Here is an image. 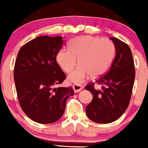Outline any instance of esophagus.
Returning <instances> with one entry per match:
<instances>
[{"label":"esophagus","instance_id":"34e87169","mask_svg":"<svg viewBox=\"0 0 148 148\" xmlns=\"http://www.w3.org/2000/svg\"><path fill=\"white\" fill-rule=\"evenodd\" d=\"M83 88H84L83 86L79 85V84H74V85H73V89H74V92H80Z\"/></svg>","mask_w":148,"mask_h":148}]
</instances>
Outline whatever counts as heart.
<instances>
[{
	"instance_id": "heart-1",
	"label": "heart",
	"mask_w": 148,
	"mask_h": 148,
	"mask_svg": "<svg viewBox=\"0 0 148 148\" xmlns=\"http://www.w3.org/2000/svg\"><path fill=\"white\" fill-rule=\"evenodd\" d=\"M114 54L115 46L111 40L90 35L80 36L71 40L68 50H61L58 53L57 61L67 74L74 70L78 62L79 66L69 75V80L79 84L88 75L98 77L103 74Z\"/></svg>"
}]
</instances>
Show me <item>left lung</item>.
Listing matches in <instances>:
<instances>
[{"label":"left lung","instance_id":"8db88e82","mask_svg":"<svg viewBox=\"0 0 148 148\" xmlns=\"http://www.w3.org/2000/svg\"><path fill=\"white\" fill-rule=\"evenodd\" d=\"M110 38L115 46L116 56L110 70L95 81L103 86L96 90L94 83L90 82L85 87L92 95L86 113L90 120L100 124L113 122L124 113L131 100L136 74L129 45L117 38Z\"/></svg>","mask_w":148,"mask_h":148}]
</instances>
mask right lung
<instances>
[{
	"label": "right lung",
	"mask_w": 148,
	"mask_h": 148,
	"mask_svg": "<svg viewBox=\"0 0 148 148\" xmlns=\"http://www.w3.org/2000/svg\"><path fill=\"white\" fill-rule=\"evenodd\" d=\"M62 43V36L37 37L20 48L14 64L19 105L31 119L39 124L60 119L66 100L74 95L71 87H56L66 79L56 61Z\"/></svg>",
	"instance_id": "right-lung-1"
}]
</instances>
